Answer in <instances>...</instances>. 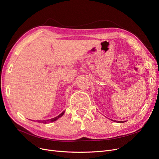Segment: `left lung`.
Listing matches in <instances>:
<instances>
[{
  "label": "left lung",
  "mask_w": 159,
  "mask_h": 159,
  "mask_svg": "<svg viewBox=\"0 0 159 159\" xmlns=\"http://www.w3.org/2000/svg\"><path fill=\"white\" fill-rule=\"evenodd\" d=\"M117 122H118V123H123V121H116ZM125 122V121H124Z\"/></svg>",
  "instance_id": "obj_1"
}]
</instances>
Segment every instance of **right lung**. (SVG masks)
I'll list each match as a JSON object with an SVG mask.
<instances>
[{
  "label": "right lung",
  "mask_w": 159,
  "mask_h": 159,
  "mask_svg": "<svg viewBox=\"0 0 159 159\" xmlns=\"http://www.w3.org/2000/svg\"><path fill=\"white\" fill-rule=\"evenodd\" d=\"M64 113H65V111H64L63 112H62L61 114H60L58 116H57V117H54V118H52V119H48V120H44V121H38V122H39V123H50V122H54V121H56V120L57 119H59L60 117H61L62 115H63L64 114Z\"/></svg>",
  "instance_id": "obj_1"
}]
</instances>
